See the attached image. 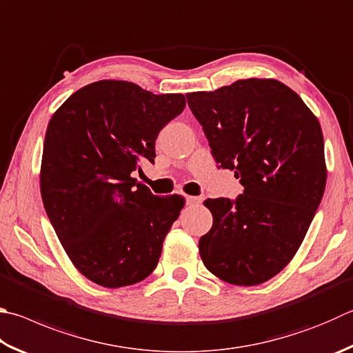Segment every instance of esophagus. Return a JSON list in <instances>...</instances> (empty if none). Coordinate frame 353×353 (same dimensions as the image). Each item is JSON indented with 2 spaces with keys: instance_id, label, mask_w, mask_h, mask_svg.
Here are the masks:
<instances>
[{
  "instance_id": "obj_1",
  "label": "esophagus",
  "mask_w": 353,
  "mask_h": 353,
  "mask_svg": "<svg viewBox=\"0 0 353 353\" xmlns=\"http://www.w3.org/2000/svg\"><path fill=\"white\" fill-rule=\"evenodd\" d=\"M187 203L190 207H196V205H201L202 203V197L199 196H187Z\"/></svg>"
}]
</instances>
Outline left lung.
<instances>
[{
    "label": "left lung",
    "mask_w": 353,
    "mask_h": 353,
    "mask_svg": "<svg viewBox=\"0 0 353 353\" xmlns=\"http://www.w3.org/2000/svg\"><path fill=\"white\" fill-rule=\"evenodd\" d=\"M221 168L243 194L203 202L213 227L199 241L205 267L234 285H258L293 259L321 202L327 168L321 125L299 95L273 79L238 80L187 94Z\"/></svg>",
    "instance_id": "8db88e82"
}]
</instances>
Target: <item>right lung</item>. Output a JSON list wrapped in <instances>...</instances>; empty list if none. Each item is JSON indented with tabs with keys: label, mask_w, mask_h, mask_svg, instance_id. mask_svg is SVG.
Masks as SVG:
<instances>
[{
	"label": "right lung",
	"mask_w": 353,
	"mask_h": 353,
	"mask_svg": "<svg viewBox=\"0 0 353 353\" xmlns=\"http://www.w3.org/2000/svg\"><path fill=\"white\" fill-rule=\"evenodd\" d=\"M185 105L182 94L100 80L74 92L50 119L43 203L69 259L92 283L132 285L156 268L185 199L154 196L132 172L140 160L154 162L160 130Z\"/></svg>",
	"instance_id": "right-lung-1"
}]
</instances>
